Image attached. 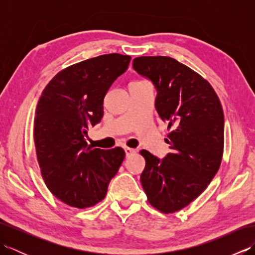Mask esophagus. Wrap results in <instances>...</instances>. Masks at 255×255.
Segmentation results:
<instances>
[{
	"label": "esophagus",
	"mask_w": 255,
	"mask_h": 255,
	"mask_svg": "<svg viewBox=\"0 0 255 255\" xmlns=\"http://www.w3.org/2000/svg\"><path fill=\"white\" fill-rule=\"evenodd\" d=\"M124 150H125V153H126V156H130L134 152H136V150L132 149V148H128V147H125Z\"/></svg>",
	"instance_id": "esophagus-1"
}]
</instances>
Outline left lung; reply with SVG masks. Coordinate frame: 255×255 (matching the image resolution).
I'll return each instance as SVG.
<instances>
[{
	"label": "left lung",
	"instance_id": "left-lung-1",
	"mask_svg": "<svg viewBox=\"0 0 255 255\" xmlns=\"http://www.w3.org/2000/svg\"><path fill=\"white\" fill-rule=\"evenodd\" d=\"M134 71L156 90L155 110L172 131L165 142L172 150L163 159L147 150L140 176L148 202L172 214L202 194L218 172L224 152V112L208 81L170 57L133 59Z\"/></svg>",
	"mask_w": 255,
	"mask_h": 255
}]
</instances>
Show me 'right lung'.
<instances>
[{
    "mask_svg": "<svg viewBox=\"0 0 255 255\" xmlns=\"http://www.w3.org/2000/svg\"><path fill=\"white\" fill-rule=\"evenodd\" d=\"M130 59L110 53L75 63L56 74L38 101L34 139L41 175L49 191L72 207L104 199L123 163V148L92 150L85 138L101 122L107 91Z\"/></svg>",
    "mask_w": 255,
    "mask_h": 255,
    "instance_id": "add662e5",
    "label": "right lung"
}]
</instances>
